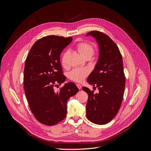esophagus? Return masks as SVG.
I'll return each instance as SVG.
<instances>
[{"mask_svg":"<svg viewBox=\"0 0 151 151\" xmlns=\"http://www.w3.org/2000/svg\"><path fill=\"white\" fill-rule=\"evenodd\" d=\"M77 87L78 88V89H81V86L80 84H77Z\"/></svg>","mask_w":151,"mask_h":151,"instance_id":"34e87169","label":"esophagus"}]
</instances>
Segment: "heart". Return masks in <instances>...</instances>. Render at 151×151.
Listing matches in <instances>:
<instances>
[{"label":"heart","mask_w":151,"mask_h":151,"mask_svg":"<svg viewBox=\"0 0 151 151\" xmlns=\"http://www.w3.org/2000/svg\"><path fill=\"white\" fill-rule=\"evenodd\" d=\"M76 49L81 56L84 58L86 57L91 58L95 52L93 46L87 42H82L78 43L76 45ZM66 58L67 55H64L61 60L62 65L64 67L67 66ZM88 70L87 69L77 68L71 71L69 74V77L71 80L76 82H81L88 76Z\"/></svg>","instance_id":"1"}]
</instances>
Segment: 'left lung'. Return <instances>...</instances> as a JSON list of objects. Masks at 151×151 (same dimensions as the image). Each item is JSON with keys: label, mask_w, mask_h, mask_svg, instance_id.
<instances>
[{"label": "left lung", "mask_w": 151, "mask_h": 151, "mask_svg": "<svg viewBox=\"0 0 151 151\" xmlns=\"http://www.w3.org/2000/svg\"><path fill=\"white\" fill-rule=\"evenodd\" d=\"M88 36L96 39L99 55L95 67L87 81L96 86L99 93L95 94L93 90L83 87L88 95L86 116L91 122L103 125L115 116L123 99L126 77L123 59L116 45L106 35L92 31L86 35Z\"/></svg>", "instance_id": "1"}]
</instances>
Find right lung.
Instances as JSON below:
<instances>
[{"mask_svg": "<svg viewBox=\"0 0 151 151\" xmlns=\"http://www.w3.org/2000/svg\"><path fill=\"white\" fill-rule=\"evenodd\" d=\"M73 40L71 37L48 36L36 41L25 60L24 89L30 110L40 123L53 126L67 115V102L78 88L65 83L56 92L54 87L64 83L60 55Z\"/></svg>", "mask_w": 151, "mask_h": 151, "instance_id": "obj_1", "label": "right lung"}]
</instances>
